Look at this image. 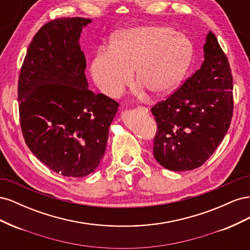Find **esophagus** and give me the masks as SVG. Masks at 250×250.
<instances>
[{"label": "esophagus", "mask_w": 250, "mask_h": 250, "mask_svg": "<svg viewBox=\"0 0 250 250\" xmlns=\"http://www.w3.org/2000/svg\"><path fill=\"white\" fill-rule=\"evenodd\" d=\"M138 110H140V111H142V112H145V113L148 112V108L145 107V106H139V107H138Z\"/></svg>", "instance_id": "34e87169"}]
</instances>
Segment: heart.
I'll list each match as a JSON object with an SVG mask.
<instances>
[{
  "label": "heart",
  "mask_w": 250,
  "mask_h": 250,
  "mask_svg": "<svg viewBox=\"0 0 250 250\" xmlns=\"http://www.w3.org/2000/svg\"><path fill=\"white\" fill-rule=\"evenodd\" d=\"M193 46L172 28L142 26L112 36L109 49H101L90 63V74L102 93L116 98L131 80L153 96L170 93L191 63Z\"/></svg>",
  "instance_id": "obj_1"
}]
</instances>
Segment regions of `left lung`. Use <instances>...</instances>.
<instances>
[{
	"label": "left lung",
	"mask_w": 250,
	"mask_h": 250,
	"mask_svg": "<svg viewBox=\"0 0 250 250\" xmlns=\"http://www.w3.org/2000/svg\"><path fill=\"white\" fill-rule=\"evenodd\" d=\"M204 62L167 99L151 108L157 125L153 154L164 168H199L228 132L233 110L229 59L213 32L207 35Z\"/></svg>",
	"instance_id": "obj_1"
}]
</instances>
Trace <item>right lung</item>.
<instances>
[{
    "label": "right lung",
    "mask_w": 250,
    "mask_h": 250,
    "mask_svg": "<svg viewBox=\"0 0 250 250\" xmlns=\"http://www.w3.org/2000/svg\"><path fill=\"white\" fill-rule=\"evenodd\" d=\"M84 18H60L43 25L21 67L18 100L26 145L51 170L83 177L105 153L119 103L87 88L86 60L79 37Z\"/></svg>",
    "instance_id": "obj_1"
}]
</instances>
